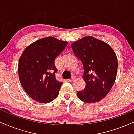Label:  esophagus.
Listing matches in <instances>:
<instances>
[{"label":"esophagus","instance_id":"34e87169","mask_svg":"<svg viewBox=\"0 0 134 134\" xmlns=\"http://www.w3.org/2000/svg\"><path fill=\"white\" fill-rule=\"evenodd\" d=\"M76 79V77H75L74 76H72L71 78H70V79H69L68 80H67V81H69V82H71V81H73L74 80H75Z\"/></svg>","mask_w":134,"mask_h":134}]
</instances>
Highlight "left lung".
Instances as JSON below:
<instances>
[{
  "label": "left lung",
  "instance_id": "obj_1",
  "mask_svg": "<svg viewBox=\"0 0 134 134\" xmlns=\"http://www.w3.org/2000/svg\"><path fill=\"white\" fill-rule=\"evenodd\" d=\"M74 53L84 67L85 89L77 95L87 103L101 100L111 90L116 79L118 60L111 47L93 36H86L72 43Z\"/></svg>",
  "mask_w": 134,
  "mask_h": 134
}]
</instances>
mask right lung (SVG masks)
Masks as SVG:
<instances>
[{
    "mask_svg": "<svg viewBox=\"0 0 134 134\" xmlns=\"http://www.w3.org/2000/svg\"><path fill=\"white\" fill-rule=\"evenodd\" d=\"M67 44L50 36L36 41L23 52L18 65L19 81L34 100L48 103L58 96L62 82L55 77V60Z\"/></svg>",
    "mask_w": 134,
    "mask_h": 134,
    "instance_id": "right-lung-1",
    "label": "right lung"
}]
</instances>
